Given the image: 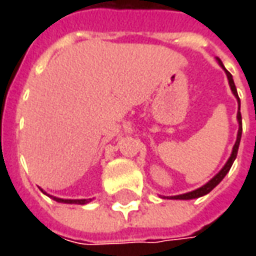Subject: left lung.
Listing matches in <instances>:
<instances>
[{
	"label": "left lung",
	"instance_id": "obj_1",
	"mask_svg": "<svg viewBox=\"0 0 256 256\" xmlns=\"http://www.w3.org/2000/svg\"><path fill=\"white\" fill-rule=\"evenodd\" d=\"M218 62H220V67L225 70V67H224V64H222V62H220V58H218ZM226 71V70H225ZM226 75H228V79H229V84H230V89L232 92H233V94L236 96L237 101H238V112H237V120H238V133H237V140H236V144H234V146H233V150H232V155L230 158H229V160L226 162V164L224 166V168L220 170L216 176H215L211 181H208V182L206 184V185H203L202 188L196 189V190H192V192L189 193H184V194H178V196H172L170 198H178V200H189V198H200V196H204V194H207V193H210L212 189L218 185V184L225 178V176L228 174V172L230 170L232 164H233V162H234V159H236L237 156V150H238V145H240V140H242V114H240V98H238V94H237V89H236V84H234V82H233V78H232V74L229 72V71H226Z\"/></svg>",
	"mask_w": 256,
	"mask_h": 256
}]
</instances>
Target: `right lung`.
I'll return each instance as SVG.
<instances>
[{"mask_svg":"<svg viewBox=\"0 0 256 256\" xmlns=\"http://www.w3.org/2000/svg\"><path fill=\"white\" fill-rule=\"evenodd\" d=\"M53 200H56V202H58V203H67V204H86L90 202V198H80V200H67V198H53Z\"/></svg>","mask_w":256,"mask_h":256,"instance_id":"obj_1","label":"right lung"}]
</instances>
